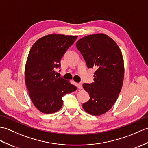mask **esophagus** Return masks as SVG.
Here are the masks:
<instances>
[{
  "label": "esophagus",
  "instance_id": "1",
  "mask_svg": "<svg viewBox=\"0 0 148 148\" xmlns=\"http://www.w3.org/2000/svg\"><path fill=\"white\" fill-rule=\"evenodd\" d=\"M77 88H79V89H82V83H79V84H77Z\"/></svg>",
  "mask_w": 148,
  "mask_h": 148
}]
</instances>
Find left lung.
<instances>
[{"label": "left lung", "instance_id": "8db88e82", "mask_svg": "<svg viewBox=\"0 0 148 148\" xmlns=\"http://www.w3.org/2000/svg\"><path fill=\"white\" fill-rule=\"evenodd\" d=\"M88 68L95 67L94 82L82 86L90 99L82 108L92 115H101L114 105L122 87L124 64L121 49L110 37L95 34L82 38L76 43Z\"/></svg>", "mask_w": 148, "mask_h": 148}]
</instances>
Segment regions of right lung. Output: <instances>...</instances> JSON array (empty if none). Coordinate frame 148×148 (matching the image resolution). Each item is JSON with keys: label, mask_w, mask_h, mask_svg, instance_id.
<instances>
[{"label": "right lung", "mask_w": 148, "mask_h": 148, "mask_svg": "<svg viewBox=\"0 0 148 148\" xmlns=\"http://www.w3.org/2000/svg\"><path fill=\"white\" fill-rule=\"evenodd\" d=\"M77 36L50 34L34 43L25 66V82L33 103L41 112L49 114L59 110L62 97L77 90L71 82L56 76V68Z\"/></svg>", "instance_id": "obj_1"}]
</instances>
